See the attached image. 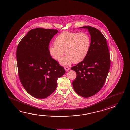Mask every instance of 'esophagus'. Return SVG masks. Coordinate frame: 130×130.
Returning <instances> with one entry per match:
<instances>
[{
	"label": "esophagus",
	"mask_w": 130,
	"mask_h": 130,
	"mask_svg": "<svg viewBox=\"0 0 130 130\" xmlns=\"http://www.w3.org/2000/svg\"><path fill=\"white\" fill-rule=\"evenodd\" d=\"M64 69H65V70H66V71H68L69 70V67H64Z\"/></svg>",
	"instance_id": "esophagus-1"
}]
</instances>
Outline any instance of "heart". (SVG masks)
Masks as SVG:
<instances>
[{
  "label": "heart",
  "instance_id": "b5f03b06",
  "mask_svg": "<svg viewBox=\"0 0 130 130\" xmlns=\"http://www.w3.org/2000/svg\"><path fill=\"white\" fill-rule=\"evenodd\" d=\"M91 40L86 33L63 32L54 40V44L48 47L49 54L58 60L65 52L67 56L61 59L60 63L67 66L73 62L77 63L85 58L90 48Z\"/></svg>",
  "mask_w": 130,
  "mask_h": 130
}]
</instances>
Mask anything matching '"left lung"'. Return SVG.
Masks as SVG:
<instances>
[{
  "instance_id": "obj_1",
  "label": "left lung",
  "mask_w": 130,
  "mask_h": 130,
  "mask_svg": "<svg viewBox=\"0 0 130 130\" xmlns=\"http://www.w3.org/2000/svg\"><path fill=\"white\" fill-rule=\"evenodd\" d=\"M80 28L88 29L91 43L85 58L71 68L77 75L72 85L79 95L89 97L99 91L106 82L110 66V53L106 38L100 31L90 26Z\"/></svg>"
}]
</instances>
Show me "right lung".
<instances>
[{
	"label": "right lung",
	"mask_w": 130,
	"mask_h": 130,
	"mask_svg": "<svg viewBox=\"0 0 130 130\" xmlns=\"http://www.w3.org/2000/svg\"><path fill=\"white\" fill-rule=\"evenodd\" d=\"M58 32L54 29H32L17 46L20 80L26 91L36 98H45L53 93L58 78L66 72L48 53L49 43Z\"/></svg>",
	"instance_id": "right-lung-1"
}]
</instances>
